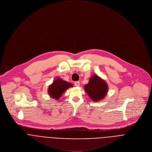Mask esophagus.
<instances>
[{
    "mask_svg": "<svg viewBox=\"0 0 152 152\" xmlns=\"http://www.w3.org/2000/svg\"><path fill=\"white\" fill-rule=\"evenodd\" d=\"M74 85L76 86H80V82H79V81H75V82L74 83Z\"/></svg>",
    "mask_w": 152,
    "mask_h": 152,
    "instance_id": "esophagus-1",
    "label": "esophagus"
}]
</instances>
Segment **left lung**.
Here are the masks:
<instances>
[{
    "instance_id": "left-lung-1",
    "label": "left lung",
    "mask_w": 152,
    "mask_h": 152,
    "mask_svg": "<svg viewBox=\"0 0 152 152\" xmlns=\"http://www.w3.org/2000/svg\"><path fill=\"white\" fill-rule=\"evenodd\" d=\"M85 89L94 102H99L107 94L108 88L107 83L99 76L92 75L89 83L85 85Z\"/></svg>"
}]
</instances>
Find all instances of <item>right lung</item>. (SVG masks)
Listing matches in <instances>:
<instances>
[{
    "label": "right lung",
    "mask_w": 152,
    "mask_h": 152,
    "mask_svg": "<svg viewBox=\"0 0 152 152\" xmlns=\"http://www.w3.org/2000/svg\"><path fill=\"white\" fill-rule=\"evenodd\" d=\"M72 86V83L67 82L60 78H58L49 86L48 93L52 98L58 100L66 89Z\"/></svg>",
    "instance_id": "add662e5"
}]
</instances>
